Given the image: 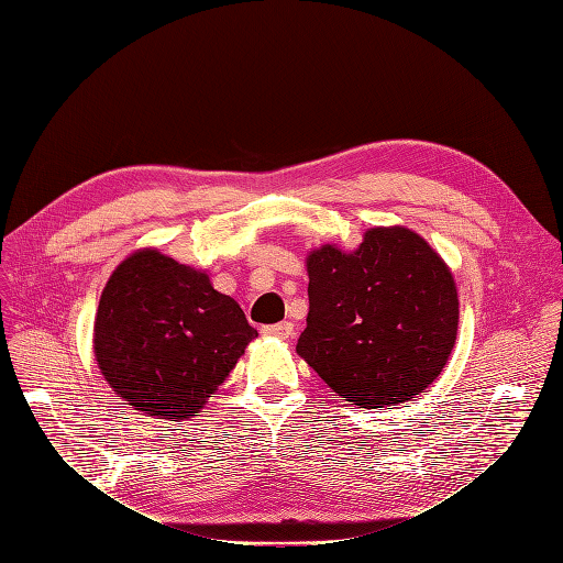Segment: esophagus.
<instances>
[{
  "instance_id": "1",
  "label": "esophagus",
  "mask_w": 563,
  "mask_h": 563,
  "mask_svg": "<svg viewBox=\"0 0 563 563\" xmlns=\"http://www.w3.org/2000/svg\"><path fill=\"white\" fill-rule=\"evenodd\" d=\"M265 335H275L282 340L294 338V323L291 321H279V323H272V327H263Z\"/></svg>"
}]
</instances>
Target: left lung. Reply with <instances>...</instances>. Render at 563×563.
I'll list each match as a JSON object with an SVG mask.
<instances>
[{
  "label": "left lung",
  "mask_w": 563,
  "mask_h": 563,
  "mask_svg": "<svg viewBox=\"0 0 563 563\" xmlns=\"http://www.w3.org/2000/svg\"><path fill=\"white\" fill-rule=\"evenodd\" d=\"M308 275V327L296 350L335 395L385 408L434 383L455 345L457 291L422 236L373 228L352 253L312 251Z\"/></svg>",
  "instance_id": "8db88e82"
}]
</instances>
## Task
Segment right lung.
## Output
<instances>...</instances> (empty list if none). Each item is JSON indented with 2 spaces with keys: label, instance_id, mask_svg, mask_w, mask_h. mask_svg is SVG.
Wrapping results in <instances>:
<instances>
[{
  "label": "right lung",
  "instance_id": "obj_1",
  "mask_svg": "<svg viewBox=\"0 0 563 563\" xmlns=\"http://www.w3.org/2000/svg\"><path fill=\"white\" fill-rule=\"evenodd\" d=\"M255 335L236 300L216 291L201 269L145 249L106 284L93 352L131 408L180 422L199 413Z\"/></svg>",
  "mask_w": 563,
  "mask_h": 563
}]
</instances>
